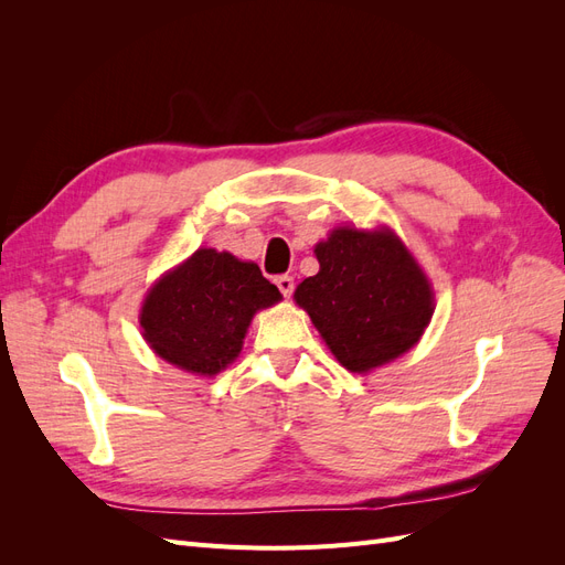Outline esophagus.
I'll return each instance as SVG.
<instances>
[{
    "label": "esophagus",
    "instance_id": "1",
    "mask_svg": "<svg viewBox=\"0 0 565 565\" xmlns=\"http://www.w3.org/2000/svg\"><path fill=\"white\" fill-rule=\"evenodd\" d=\"M276 285H278V289L282 292V297H289V295L295 292V278L292 276H278Z\"/></svg>",
    "mask_w": 565,
    "mask_h": 565
}]
</instances>
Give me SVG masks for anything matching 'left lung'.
I'll return each mask as SVG.
<instances>
[{"instance_id":"8db88e82","label":"left lung","mask_w":565,"mask_h":565,"mask_svg":"<svg viewBox=\"0 0 565 565\" xmlns=\"http://www.w3.org/2000/svg\"><path fill=\"white\" fill-rule=\"evenodd\" d=\"M313 252L320 270L295 301L341 365L365 374L417 344L434 316V289L396 233L339 226Z\"/></svg>"}]
</instances>
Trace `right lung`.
<instances>
[{"label":"right lung","instance_id":"add662e5","mask_svg":"<svg viewBox=\"0 0 565 565\" xmlns=\"http://www.w3.org/2000/svg\"><path fill=\"white\" fill-rule=\"evenodd\" d=\"M280 299L256 264L200 247L150 287L139 322L162 361L214 377L241 355L254 313Z\"/></svg>","mask_w":565,"mask_h":565}]
</instances>
